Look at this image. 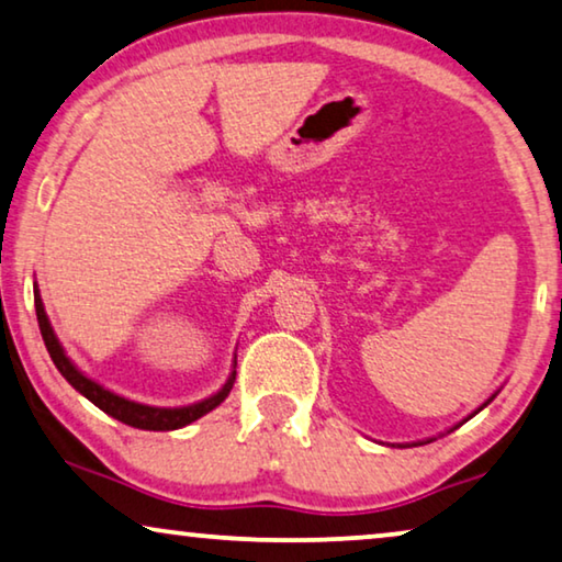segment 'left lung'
Masks as SVG:
<instances>
[{
	"mask_svg": "<svg viewBox=\"0 0 562 562\" xmlns=\"http://www.w3.org/2000/svg\"><path fill=\"white\" fill-rule=\"evenodd\" d=\"M487 404H490V401H487ZM487 404H484V406H487Z\"/></svg>",
	"mask_w": 562,
	"mask_h": 562,
	"instance_id": "obj_1",
	"label": "left lung"
}]
</instances>
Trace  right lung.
<instances>
[{"instance_id":"1","label":"right lung","mask_w":562,"mask_h":562,"mask_svg":"<svg viewBox=\"0 0 562 562\" xmlns=\"http://www.w3.org/2000/svg\"><path fill=\"white\" fill-rule=\"evenodd\" d=\"M35 310H37V323H40L42 340H45L47 353H49V358H53V363L57 366V371L65 375V381L70 383L75 391H80L88 401H93L100 412H105L108 416L119 418V422L128 424V426H136V429H146V431L181 429V426L196 422V418H201L204 414L212 412V408L220 406L222 401L229 396V391L234 386V375H237V371L229 375V381L224 383V389L220 393H214V396L199 401V404H191V406H183V408H156V406L136 404V401H128V398L119 396V393L98 386L95 381H90L88 375H82L78 368L70 363V358L65 356V350H63L60 342H57L53 328H49V321L45 315V307H42L37 288H35Z\"/></svg>"}]
</instances>
